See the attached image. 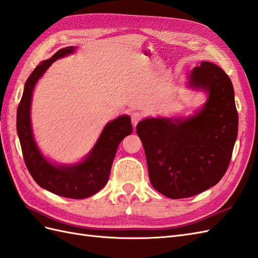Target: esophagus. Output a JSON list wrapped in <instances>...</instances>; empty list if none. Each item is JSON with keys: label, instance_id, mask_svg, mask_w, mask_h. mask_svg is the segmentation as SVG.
<instances>
[{"label": "esophagus", "instance_id": "obj_1", "mask_svg": "<svg viewBox=\"0 0 258 258\" xmlns=\"http://www.w3.org/2000/svg\"><path fill=\"white\" fill-rule=\"evenodd\" d=\"M142 117H143V114L141 113V112H133V113L131 114L132 124H133V126H134V127L136 126L137 123L142 120Z\"/></svg>", "mask_w": 258, "mask_h": 258}]
</instances>
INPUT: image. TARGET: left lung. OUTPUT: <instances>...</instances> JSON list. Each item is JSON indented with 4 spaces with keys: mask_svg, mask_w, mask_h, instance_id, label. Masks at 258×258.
<instances>
[{
    "mask_svg": "<svg viewBox=\"0 0 258 258\" xmlns=\"http://www.w3.org/2000/svg\"><path fill=\"white\" fill-rule=\"evenodd\" d=\"M187 86L208 95L194 115L146 117L136 126L151 185L173 200L200 194L222 179L239 125L233 86L219 66L202 62Z\"/></svg>",
    "mask_w": 258,
    "mask_h": 258,
    "instance_id": "8db88e82",
    "label": "left lung"
}]
</instances>
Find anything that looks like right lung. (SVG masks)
<instances>
[{"label": "right lung", "mask_w": 258, "mask_h": 258, "mask_svg": "<svg viewBox=\"0 0 258 258\" xmlns=\"http://www.w3.org/2000/svg\"><path fill=\"white\" fill-rule=\"evenodd\" d=\"M76 47L60 49L31 73L25 83L22 100L18 104L16 126L26 167L38 185L58 196L83 200L96 194L107 184L118 145L133 132V127L128 115H121L107 123L90 153L74 164H56L41 154L31 128L32 92L39 78L52 63L74 53Z\"/></svg>", "instance_id": "add662e5"}]
</instances>
